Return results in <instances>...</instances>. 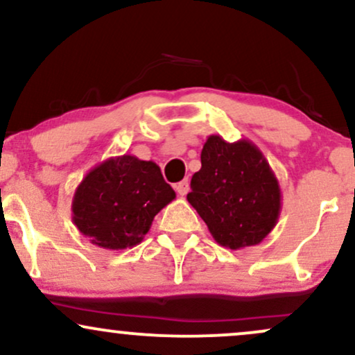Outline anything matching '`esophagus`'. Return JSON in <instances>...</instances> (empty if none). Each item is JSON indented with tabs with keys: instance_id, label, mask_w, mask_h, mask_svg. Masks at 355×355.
<instances>
[{
	"instance_id": "34e87169",
	"label": "esophagus",
	"mask_w": 355,
	"mask_h": 355,
	"mask_svg": "<svg viewBox=\"0 0 355 355\" xmlns=\"http://www.w3.org/2000/svg\"><path fill=\"white\" fill-rule=\"evenodd\" d=\"M189 189H190L189 180H182V182H178L177 185H175V190H177V193L182 195V197H183V195L189 193Z\"/></svg>"
}]
</instances>
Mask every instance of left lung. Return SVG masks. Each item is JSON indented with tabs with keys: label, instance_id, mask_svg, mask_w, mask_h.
I'll use <instances>...</instances> for the list:
<instances>
[{
	"label": "left lung",
	"instance_id": "8db88e82",
	"mask_svg": "<svg viewBox=\"0 0 355 355\" xmlns=\"http://www.w3.org/2000/svg\"><path fill=\"white\" fill-rule=\"evenodd\" d=\"M200 160L187 200L211 237L230 250L259 245L274 230L282 209L279 180L267 158L245 138L229 144L210 135Z\"/></svg>",
	"mask_w": 355,
	"mask_h": 355
}]
</instances>
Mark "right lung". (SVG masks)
<instances>
[{
    "label": "right lung",
    "instance_id": "add662e5",
    "mask_svg": "<svg viewBox=\"0 0 355 355\" xmlns=\"http://www.w3.org/2000/svg\"><path fill=\"white\" fill-rule=\"evenodd\" d=\"M173 198L155 162L121 155L85 175L73 195L71 218L93 245L125 250L144 240L155 215Z\"/></svg>",
    "mask_w": 355,
    "mask_h": 355
}]
</instances>
